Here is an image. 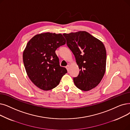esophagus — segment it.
<instances>
[{
  "label": "esophagus",
  "mask_w": 130,
  "mask_h": 130,
  "mask_svg": "<svg viewBox=\"0 0 130 130\" xmlns=\"http://www.w3.org/2000/svg\"><path fill=\"white\" fill-rule=\"evenodd\" d=\"M66 69H67V71H69V70H70V65H67L66 66Z\"/></svg>",
  "instance_id": "obj_1"
}]
</instances>
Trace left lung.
Returning a JSON list of instances; mask_svg holds the SVG:
<instances>
[{
  "label": "left lung",
  "instance_id": "left-lung-1",
  "mask_svg": "<svg viewBox=\"0 0 130 130\" xmlns=\"http://www.w3.org/2000/svg\"><path fill=\"white\" fill-rule=\"evenodd\" d=\"M67 46L74 54L80 72L73 81L77 88L89 91L97 87L105 74L106 51L103 43L86 31L64 33Z\"/></svg>",
  "mask_w": 130,
  "mask_h": 130
}]
</instances>
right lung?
Masks as SVG:
<instances>
[{"instance_id":"add662e5","label":"right lung","mask_w":130,"mask_h":130,"mask_svg":"<svg viewBox=\"0 0 130 130\" xmlns=\"http://www.w3.org/2000/svg\"><path fill=\"white\" fill-rule=\"evenodd\" d=\"M66 43L60 33H43L34 36L27 42L23 54L27 74L34 84L47 91L57 87L67 72L59 65L56 50Z\"/></svg>"}]
</instances>
